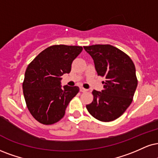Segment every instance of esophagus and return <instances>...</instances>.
<instances>
[{
  "instance_id": "obj_1",
  "label": "esophagus",
  "mask_w": 158,
  "mask_h": 158,
  "mask_svg": "<svg viewBox=\"0 0 158 158\" xmlns=\"http://www.w3.org/2000/svg\"><path fill=\"white\" fill-rule=\"evenodd\" d=\"M80 91H81V92H86L87 91V89H84V88H83V87H81V88H80Z\"/></svg>"
}]
</instances>
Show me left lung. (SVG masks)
Segmentation results:
<instances>
[{
    "mask_svg": "<svg viewBox=\"0 0 158 158\" xmlns=\"http://www.w3.org/2000/svg\"><path fill=\"white\" fill-rule=\"evenodd\" d=\"M94 60L97 75L104 77L103 90L92 91V102L86 105L91 116L101 122L118 118L133 102L138 85L135 67L129 56L110 44L83 47Z\"/></svg>",
    "mask_w": 158,
    "mask_h": 158,
    "instance_id": "obj_1",
    "label": "left lung"
}]
</instances>
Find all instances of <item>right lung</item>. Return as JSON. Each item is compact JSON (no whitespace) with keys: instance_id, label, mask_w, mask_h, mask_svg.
I'll return each instance as SVG.
<instances>
[{"instance_id":"1","label":"right lung","mask_w":158,"mask_h":158,"mask_svg":"<svg viewBox=\"0 0 158 158\" xmlns=\"http://www.w3.org/2000/svg\"><path fill=\"white\" fill-rule=\"evenodd\" d=\"M81 46L56 44L48 47L28 64L23 83V94L29 112L37 122L49 125L64 117L77 86H61V76L69 73Z\"/></svg>"}]
</instances>
